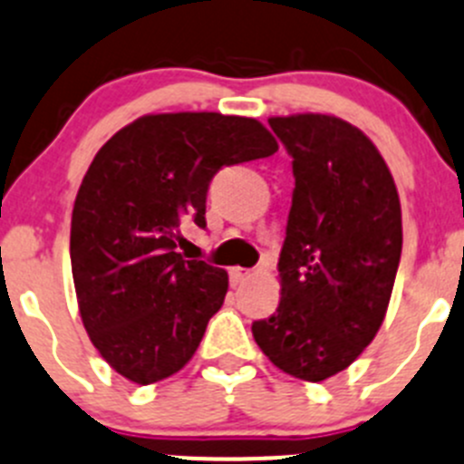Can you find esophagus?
I'll use <instances>...</instances> for the list:
<instances>
[{"mask_svg": "<svg viewBox=\"0 0 464 464\" xmlns=\"http://www.w3.org/2000/svg\"><path fill=\"white\" fill-rule=\"evenodd\" d=\"M251 269H245V267H231L228 269V278H231V285L237 287L240 283H245L246 278H249Z\"/></svg>", "mask_w": 464, "mask_h": 464, "instance_id": "34e87169", "label": "esophagus"}]
</instances>
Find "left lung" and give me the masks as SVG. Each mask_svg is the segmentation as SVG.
<instances>
[{
    "label": "left lung",
    "mask_w": 464,
    "mask_h": 464,
    "mask_svg": "<svg viewBox=\"0 0 464 464\" xmlns=\"http://www.w3.org/2000/svg\"><path fill=\"white\" fill-rule=\"evenodd\" d=\"M267 122L292 156L295 192L281 301L251 333L278 370L319 383L352 365L383 324L401 258V204L383 156L353 124L319 112Z\"/></svg>",
    "instance_id": "1"
}]
</instances>
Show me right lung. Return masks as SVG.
Listing matches in <instances>:
<instances>
[{
	"label": "right lung",
	"mask_w": 464,
	"mask_h": 464,
	"mask_svg": "<svg viewBox=\"0 0 464 464\" xmlns=\"http://www.w3.org/2000/svg\"><path fill=\"white\" fill-rule=\"evenodd\" d=\"M276 150L254 118L159 112L97 151L72 210V276L90 342L124 379L159 383L195 356L228 274L183 258V228H206L219 169Z\"/></svg>",
	"instance_id": "add662e5"
}]
</instances>
